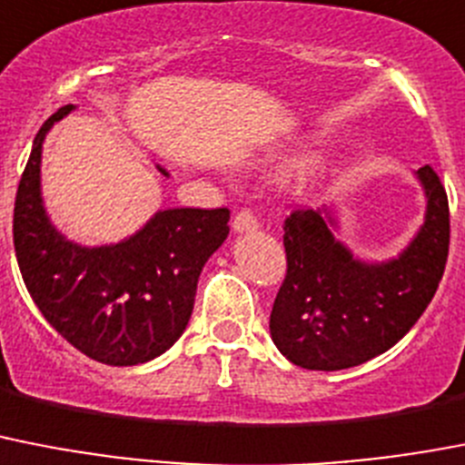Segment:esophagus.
Here are the masks:
<instances>
[{
	"mask_svg": "<svg viewBox=\"0 0 465 465\" xmlns=\"http://www.w3.org/2000/svg\"><path fill=\"white\" fill-rule=\"evenodd\" d=\"M256 228H259V218L253 216L249 209H240L232 218V230L235 232H253Z\"/></svg>",
	"mask_w": 465,
	"mask_h": 465,
	"instance_id": "34e87169",
	"label": "esophagus"
}]
</instances>
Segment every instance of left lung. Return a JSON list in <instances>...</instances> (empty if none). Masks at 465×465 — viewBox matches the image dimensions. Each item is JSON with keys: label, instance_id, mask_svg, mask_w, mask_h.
I'll return each mask as SVG.
<instances>
[{"label": "left lung", "instance_id": "left-lung-1", "mask_svg": "<svg viewBox=\"0 0 465 465\" xmlns=\"http://www.w3.org/2000/svg\"><path fill=\"white\" fill-rule=\"evenodd\" d=\"M416 178L426 218L398 259H355L336 240L329 209H296L284 221L287 277L272 303L271 336L289 362L317 371L357 367L395 346L423 315L450 253V202L432 166Z\"/></svg>", "mask_w": 465, "mask_h": 465}]
</instances>
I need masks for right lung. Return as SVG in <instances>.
<instances>
[{
	"mask_svg": "<svg viewBox=\"0 0 465 465\" xmlns=\"http://www.w3.org/2000/svg\"><path fill=\"white\" fill-rule=\"evenodd\" d=\"M73 108L51 114L35 136L15 193V259L33 301L67 343L96 362L134 367L185 331L202 268L230 232V212L164 209L117 244L70 242L44 209L39 166L44 138Z\"/></svg>",
	"mask_w": 465,
	"mask_h": 465,
	"instance_id": "obj_1",
	"label": "right lung"
}]
</instances>
